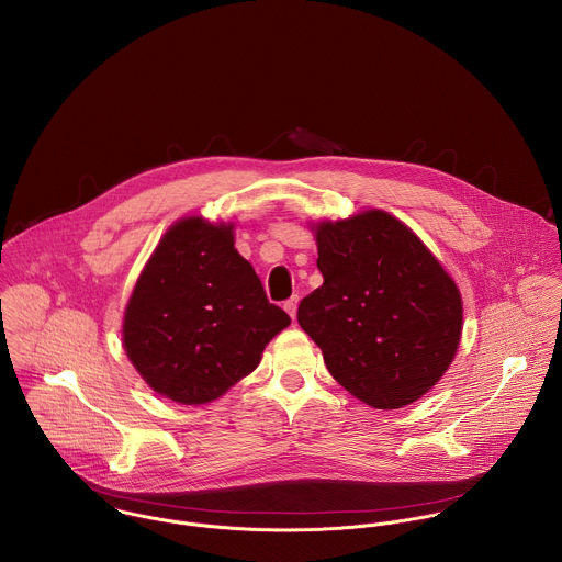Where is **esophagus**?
Instances as JSON below:
<instances>
[{
    "instance_id": "1",
    "label": "esophagus",
    "mask_w": 562,
    "mask_h": 562,
    "mask_svg": "<svg viewBox=\"0 0 562 562\" xmlns=\"http://www.w3.org/2000/svg\"><path fill=\"white\" fill-rule=\"evenodd\" d=\"M283 307H285V312L292 316V321L296 318V307H299V296H292V299H288L285 303H283Z\"/></svg>"
}]
</instances>
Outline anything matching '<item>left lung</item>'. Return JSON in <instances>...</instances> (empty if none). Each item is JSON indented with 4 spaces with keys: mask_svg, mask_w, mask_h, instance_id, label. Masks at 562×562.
I'll use <instances>...</instances> for the list:
<instances>
[{
    "mask_svg": "<svg viewBox=\"0 0 562 562\" xmlns=\"http://www.w3.org/2000/svg\"><path fill=\"white\" fill-rule=\"evenodd\" d=\"M324 283L299 305L330 376L374 408H401L448 370L461 339V294L441 263L381 210L316 229Z\"/></svg>",
    "mask_w": 562,
    "mask_h": 562,
    "instance_id": "left-lung-1",
    "label": "left lung"
}]
</instances>
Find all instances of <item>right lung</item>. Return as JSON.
<instances>
[{
  "label": "right lung",
  "mask_w": 562,
  "mask_h": 562,
  "mask_svg": "<svg viewBox=\"0 0 562 562\" xmlns=\"http://www.w3.org/2000/svg\"><path fill=\"white\" fill-rule=\"evenodd\" d=\"M290 324L252 266L234 248L232 225L183 218L147 261L123 322V344L140 376L170 401L223 396L261 361Z\"/></svg>",
  "instance_id": "add662e5"
}]
</instances>
